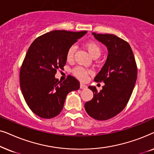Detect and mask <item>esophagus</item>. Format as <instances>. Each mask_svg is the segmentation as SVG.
Segmentation results:
<instances>
[{
    "label": "esophagus",
    "instance_id": "obj_1",
    "mask_svg": "<svg viewBox=\"0 0 154 154\" xmlns=\"http://www.w3.org/2000/svg\"><path fill=\"white\" fill-rule=\"evenodd\" d=\"M80 88L81 89H86L87 88V85L83 84V83H81V84H80Z\"/></svg>",
    "mask_w": 154,
    "mask_h": 154
}]
</instances>
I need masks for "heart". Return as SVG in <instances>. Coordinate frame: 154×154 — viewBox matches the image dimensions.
I'll return each instance as SVG.
<instances>
[{"mask_svg":"<svg viewBox=\"0 0 154 154\" xmlns=\"http://www.w3.org/2000/svg\"><path fill=\"white\" fill-rule=\"evenodd\" d=\"M85 47L86 49H87L90 55H91L93 58L98 57L101 54V52H102V50H101V48L100 46L99 45V44L97 43L96 42L88 41L87 43H85ZM75 51V45L71 46V47L69 48L68 51H67V53H66L67 60L70 61L72 60ZM73 74H74L76 77L79 78V79L81 80H85L87 79L88 73H91V71L84 69L83 67L82 66H77L73 69Z\"/></svg>","mask_w":154,"mask_h":154,"instance_id":"heart-1","label":"heart"}]
</instances>
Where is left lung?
<instances>
[{"instance_id": "1", "label": "left lung", "mask_w": 154, "mask_h": 154, "mask_svg": "<svg viewBox=\"0 0 154 154\" xmlns=\"http://www.w3.org/2000/svg\"><path fill=\"white\" fill-rule=\"evenodd\" d=\"M94 37L108 50L106 62L94 78L104 83L102 90L89 86L93 98L85 104L88 114L98 121L114 117L125 108L134 88L137 69L131 47L127 42L113 34L92 33Z\"/></svg>"}]
</instances>
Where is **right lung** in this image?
Here are the masks:
<instances>
[{
    "label": "right lung",
    "instance_id": "right-lung-1",
    "mask_svg": "<svg viewBox=\"0 0 154 154\" xmlns=\"http://www.w3.org/2000/svg\"><path fill=\"white\" fill-rule=\"evenodd\" d=\"M86 33L52 31L37 38L29 47L20 69V88L27 105L38 116H57L67 94L80 88L74 77L69 75L62 82L54 75L66 64L69 48Z\"/></svg>",
    "mask_w": 154,
    "mask_h": 154
}]
</instances>
